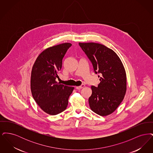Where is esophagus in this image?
Wrapping results in <instances>:
<instances>
[{"instance_id":"34e87169","label":"esophagus","mask_w":153,"mask_h":153,"mask_svg":"<svg viewBox=\"0 0 153 153\" xmlns=\"http://www.w3.org/2000/svg\"><path fill=\"white\" fill-rule=\"evenodd\" d=\"M84 87H85V85L82 84L81 85H80L79 87H76V89H82V88H84Z\"/></svg>"}]
</instances>
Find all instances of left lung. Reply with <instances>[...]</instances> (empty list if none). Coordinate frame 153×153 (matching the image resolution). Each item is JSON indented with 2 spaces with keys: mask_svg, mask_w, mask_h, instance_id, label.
<instances>
[{
  "mask_svg": "<svg viewBox=\"0 0 153 153\" xmlns=\"http://www.w3.org/2000/svg\"><path fill=\"white\" fill-rule=\"evenodd\" d=\"M91 62L94 72L100 74V82L92 86L89 97L91 109L100 116L114 112L122 102L126 92V74L120 59L112 49L102 44L79 43Z\"/></svg>",
  "mask_w": 153,
  "mask_h": 153,
  "instance_id": "left-lung-1",
  "label": "left lung"
}]
</instances>
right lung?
Returning a JSON list of instances; mask_svg holds the SVG:
<instances>
[{
	"instance_id": "1",
	"label": "right lung",
	"mask_w": 153,
	"mask_h": 153,
	"mask_svg": "<svg viewBox=\"0 0 153 153\" xmlns=\"http://www.w3.org/2000/svg\"><path fill=\"white\" fill-rule=\"evenodd\" d=\"M70 43L59 44L42 51L36 58L31 75V91L37 104L46 113L56 115L65 110L74 88L56 81Z\"/></svg>"
}]
</instances>
